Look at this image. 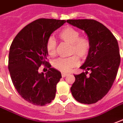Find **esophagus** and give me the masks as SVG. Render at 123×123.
<instances>
[{"label":"esophagus","instance_id":"34e87169","mask_svg":"<svg viewBox=\"0 0 123 123\" xmlns=\"http://www.w3.org/2000/svg\"><path fill=\"white\" fill-rule=\"evenodd\" d=\"M67 75H68V74H67V73H62V76L63 78H65Z\"/></svg>","mask_w":123,"mask_h":123}]
</instances>
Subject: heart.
<instances>
[{
  "mask_svg": "<svg viewBox=\"0 0 123 123\" xmlns=\"http://www.w3.org/2000/svg\"><path fill=\"white\" fill-rule=\"evenodd\" d=\"M60 38L63 41L71 45L70 53L77 54L81 58H85L90 50V42L86 37H80V32L74 28L68 26L60 31ZM57 43L55 39L50 37L47 39L46 49L50 56H54L56 53ZM78 57L74 55L67 58H58L53 62V66L57 70L63 72H69L72 68L78 66Z\"/></svg>",
  "mask_w": 123,
  "mask_h": 123,
  "instance_id": "b5f03b06",
  "label": "heart"
}]
</instances>
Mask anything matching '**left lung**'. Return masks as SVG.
Wrapping results in <instances>:
<instances>
[{
    "label": "left lung",
    "instance_id": "left-lung-1",
    "mask_svg": "<svg viewBox=\"0 0 123 123\" xmlns=\"http://www.w3.org/2000/svg\"><path fill=\"white\" fill-rule=\"evenodd\" d=\"M67 23L86 33L90 42V50L80 68L85 72L74 75L71 87L74 98L82 104L96 103L110 90L121 62L117 39L104 25L92 19H69ZM88 71L91 73L86 74Z\"/></svg>",
    "mask_w": 123,
    "mask_h": 123
}]
</instances>
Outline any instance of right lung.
I'll return each instance as SVG.
<instances>
[{
    "mask_svg": "<svg viewBox=\"0 0 123 123\" xmlns=\"http://www.w3.org/2000/svg\"><path fill=\"white\" fill-rule=\"evenodd\" d=\"M65 23V20L37 19L17 35L10 47L8 70L12 84L21 97L34 105H45L55 96L62 74L47 62L46 43L53 31ZM42 64L50 68L45 75L38 72Z\"/></svg>",
    "mask_w": 123,
    "mask_h": 123,
    "instance_id": "obj_1",
    "label": "right lung"
}]
</instances>
